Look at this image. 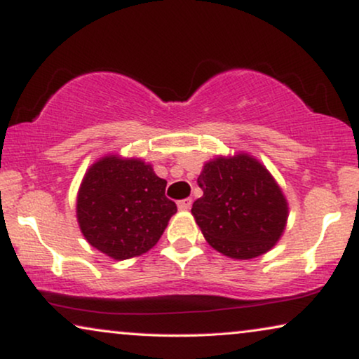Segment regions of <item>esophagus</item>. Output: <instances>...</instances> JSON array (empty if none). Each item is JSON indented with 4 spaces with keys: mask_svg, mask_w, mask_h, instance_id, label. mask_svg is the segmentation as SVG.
Here are the masks:
<instances>
[{
    "mask_svg": "<svg viewBox=\"0 0 359 359\" xmlns=\"http://www.w3.org/2000/svg\"><path fill=\"white\" fill-rule=\"evenodd\" d=\"M191 204H193V199H191V198L181 199V201H178V209L180 210H188V209H191Z\"/></svg>",
    "mask_w": 359,
    "mask_h": 359,
    "instance_id": "obj_1",
    "label": "esophagus"
}]
</instances>
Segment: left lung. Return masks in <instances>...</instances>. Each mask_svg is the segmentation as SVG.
Listing matches in <instances>:
<instances>
[{"label":"left lung","mask_w":359,"mask_h":359,"mask_svg":"<svg viewBox=\"0 0 359 359\" xmlns=\"http://www.w3.org/2000/svg\"><path fill=\"white\" fill-rule=\"evenodd\" d=\"M198 184L204 194L191 212L210 247L237 259L274 247L286 225L287 204L262 163L243 154L215 158L205 163Z\"/></svg>","instance_id":"left-lung-1"}]
</instances>
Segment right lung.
Segmentation results:
<instances>
[{"label": "right lung", "mask_w": 359, "mask_h": 359, "mask_svg": "<svg viewBox=\"0 0 359 359\" xmlns=\"http://www.w3.org/2000/svg\"><path fill=\"white\" fill-rule=\"evenodd\" d=\"M165 188L166 181L140 160L106 156L96 161L76 199L85 238L114 259L149 252L178 210L165 196Z\"/></svg>", "instance_id": "add662e5"}]
</instances>
